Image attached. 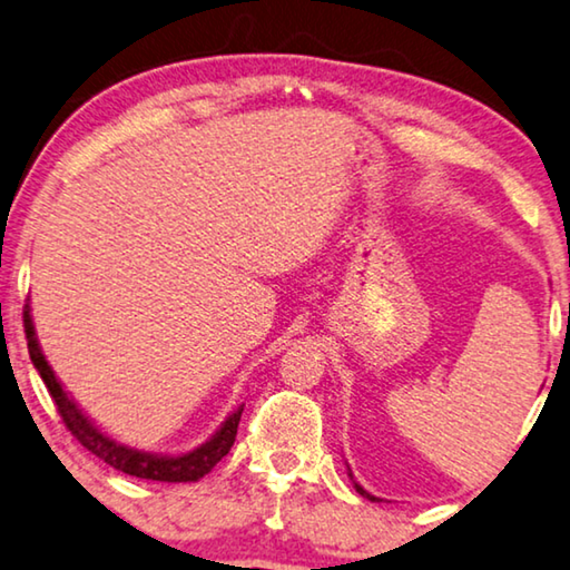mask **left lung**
Segmentation results:
<instances>
[{"instance_id":"left-lung-1","label":"left lung","mask_w":570,"mask_h":570,"mask_svg":"<svg viewBox=\"0 0 570 570\" xmlns=\"http://www.w3.org/2000/svg\"><path fill=\"white\" fill-rule=\"evenodd\" d=\"M568 315H570V311H568ZM348 476H352V474H348ZM354 487H356V492H358V494H362V497H366V499H372V502H376V497H372L370 492H364V489H362V487H358V484H356V481H354Z\"/></svg>"}]
</instances>
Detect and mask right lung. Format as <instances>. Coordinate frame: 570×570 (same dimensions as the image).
Returning a JSON list of instances; mask_svg holds the SVG:
<instances>
[{
	"label": "right lung",
	"mask_w": 570,
	"mask_h": 570,
	"mask_svg": "<svg viewBox=\"0 0 570 570\" xmlns=\"http://www.w3.org/2000/svg\"><path fill=\"white\" fill-rule=\"evenodd\" d=\"M24 321V338H28V352L35 364V370L40 372L42 382L50 392L52 402H56L60 417L71 435L76 438L83 449H89L94 456H99L104 463H109L117 471H125L129 476L137 479H150V481H198L200 476H206L218 461H222L229 449L234 445L236 438V428H239V417H242V407H236L234 413L224 420L222 428L208 438L204 445H198L196 451L183 453V456H157V453H147V451H137L129 449V445H121L117 441H111L109 435H104L99 428H96L89 417H86L81 410H78L76 402L68 397V392L63 390V384L56 380L50 364L46 362V356L40 352L38 338H35V326L30 318V305H24L22 313Z\"/></svg>",
	"instance_id": "obj_1"
}]
</instances>
